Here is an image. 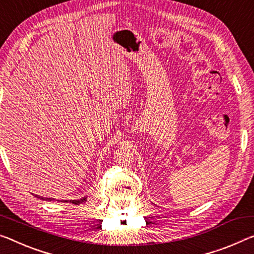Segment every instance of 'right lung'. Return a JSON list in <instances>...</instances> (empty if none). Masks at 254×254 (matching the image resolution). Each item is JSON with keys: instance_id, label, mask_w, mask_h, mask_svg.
<instances>
[{"instance_id": "right-lung-1", "label": "right lung", "mask_w": 254, "mask_h": 254, "mask_svg": "<svg viewBox=\"0 0 254 254\" xmlns=\"http://www.w3.org/2000/svg\"><path fill=\"white\" fill-rule=\"evenodd\" d=\"M36 196L42 198V200H46V201L54 200V198H52V197H42V196H38V195H36ZM86 201H87V196L81 197V198H79V200H62L61 202H70V203H73V204H80V203H85Z\"/></svg>"}]
</instances>
